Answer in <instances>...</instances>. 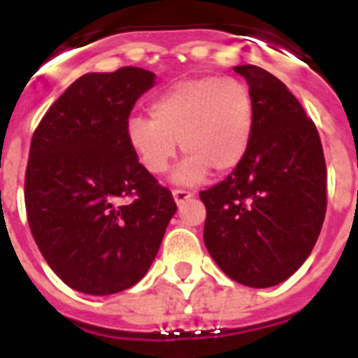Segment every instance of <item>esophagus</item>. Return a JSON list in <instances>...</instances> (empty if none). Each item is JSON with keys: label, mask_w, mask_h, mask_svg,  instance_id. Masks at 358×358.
<instances>
[{"label": "esophagus", "mask_w": 358, "mask_h": 358, "mask_svg": "<svg viewBox=\"0 0 358 358\" xmlns=\"http://www.w3.org/2000/svg\"><path fill=\"white\" fill-rule=\"evenodd\" d=\"M172 194H173V199H176L177 204H182V202H185L186 199L194 197V194H192V192H186V189H179V188L173 189Z\"/></svg>", "instance_id": "obj_1"}]
</instances>
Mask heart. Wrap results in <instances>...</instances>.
<instances>
[{
  "label": "heart",
  "mask_w": 358,
  "mask_h": 358,
  "mask_svg": "<svg viewBox=\"0 0 358 358\" xmlns=\"http://www.w3.org/2000/svg\"><path fill=\"white\" fill-rule=\"evenodd\" d=\"M150 120L132 116L125 125L129 147L152 176H163L177 156L186 157L176 181L195 185L210 169H236L251 143L255 102L248 84L231 75H206L181 80L157 94L148 106Z\"/></svg>",
  "instance_id": "b5f03b06"
}]
</instances>
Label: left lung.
Listing matches in <instances>:
<instances>
[{"instance_id":"1","label":"left lung","mask_w":358,"mask_h":358,"mask_svg":"<svg viewBox=\"0 0 358 358\" xmlns=\"http://www.w3.org/2000/svg\"><path fill=\"white\" fill-rule=\"evenodd\" d=\"M255 102L240 164L199 194L204 243L231 280L265 289L285 281L314 249L327 213V163L315 123L287 85L258 66H236Z\"/></svg>"}]
</instances>
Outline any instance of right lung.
<instances>
[{
  "label": "right lung",
  "mask_w": 358,
  "mask_h": 358,
  "mask_svg": "<svg viewBox=\"0 0 358 358\" xmlns=\"http://www.w3.org/2000/svg\"><path fill=\"white\" fill-rule=\"evenodd\" d=\"M154 78L132 66L87 73L57 98L31 138L28 224L53 273L78 292L107 296L136 285L177 210L125 136Z\"/></svg>",
  "instance_id": "add662e5"
}]
</instances>
